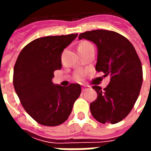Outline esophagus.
I'll return each mask as SVG.
<instances>
[{
    "mask_svg": "<svg viewBox=\"0 0 151 151\" xmlns=\"http://www.w3.org/2000/svg\"><path fill=\"white\" fill-rule=\"evenodd\" d=\"M89 89H90V86H83L82 88V91L84 92V91H86L89 90Z\"/></svg>",
    "mask_w": 151,
    "mask_h": 151,
    "instance_id": "34e87169",
    "label": "esophagus"
}]
</instances>
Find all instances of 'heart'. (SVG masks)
<instances>
[{"mask_svg":"<svg viewBox=\"0 0 151 151\" xmlns=\"http://www.w3.org/2000/svg\"><path fill=\"white\" fill-rule=\"evenodd\" d=\"M91 43H86V42H84V43H82L80 45L78 46V47H85V46H87V45H90ZM84 78V73L82 72V71H80V72H78L76 73L75 75V78L78 80V81H81Z\"/></svg>","mask_w":151,"mask_h":151,"instance_id":"heart-1","label":"heart"}]
</instances>
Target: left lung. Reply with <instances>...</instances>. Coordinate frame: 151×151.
I'll return each mask as SVG.
<instances>
[{"mask_svg": "<svg viewBox=\"0 0 151 151\" xmlns=\"http://www.w3.org/2000/svg\"><path fill=\"white\" fill-rule=\"evenodd\" d=\"M78 39L97 45L95 70L111 77L104 90L93 86L98 97L90 104L92 116L102 124L118 123L133 109L142 84V67L136 50L128 39L112 31H86Z\"/></svg>", "mask_w": 151, "mask_h": 151, "instance_id": "obj_1", "label": "left lung"}]
</instances>
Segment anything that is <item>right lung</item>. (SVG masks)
Segmentation results:
<instances>
[{
  "label": "right lung",
  "mask_w": 151,
  "mask_h": 151,
  "mask_svg": "<svg viewBox=\"0 0 151 151\" xmlns=\"http://www.w3.org/2000/svg\"><path fill=\"white\" fill-rule=\"evenodd\" d=\"M78 34L45 36L31 41L19 53L13 82L25 111L45 126L64 123L81 94V86L54 85L53 73L61 69V54Z\"/></svg>",
  "instance_id": "right-lung-1"
}]
</instances>
